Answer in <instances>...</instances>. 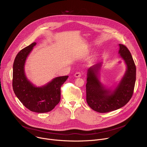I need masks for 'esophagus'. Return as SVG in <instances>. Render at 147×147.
Returning <instances> with one entry per match:
<instances>
[{"label":"esophagus","instance_id":"esophagus-1","mask_svg":"<svg viewBox=\"0 0 147 147\" xmlns=\"http://www.w3.org/2000/svg\"><path fill=\"white\" fill-rule=\"evenodd\" d=\"M74 76L76 77H80L81 76V73L80 72V71H78V72H76L75 74H74Z\"/></svg>","mask_w":147,"mask_h":147}]
</instances>
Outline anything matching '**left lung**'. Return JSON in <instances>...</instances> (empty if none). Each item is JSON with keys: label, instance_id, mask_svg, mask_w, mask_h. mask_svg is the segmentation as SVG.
Returning <instances> with one entry per match:
<instances>
[{"label": "left lung", "instance_id": "obj_1", "mask_svg": "<svg viewBox=\"0 0 147 147\" xmlns=\"http://www.w3.org/2000/svg\"><path fill=\"white\" fill-rule=\"evenodd\" d=\"M119 53L127 69L118 86L113 91L105 88L97 77L101 63L90 67L87 73L86 100L88 106L99 113L117 110L127 104L131 98L136 80V67L128 48L119 44Z\"/></svg>", "mask_w": 147, "mask_h": 147}]
</instances>
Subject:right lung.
<instances>
[{"label":"right lung","mask_w":147,"mask_h":147,"mask_svg":"<svg viewBox=\"0 0 147 147\" xmlns=\"http://www.w3.org/2000/svg\"><path fill=\"white\" fill-rule=\"evenodd\" d=\"M36 45L32 43L21 50L14 61L13 89L20 102L28 109L36 113L50 112L60 100V88L68 76L56 77L46 86L36 87L27 78L24 73L26 60Z\"/></svg>","instance_id":"right-lung-1"}]
</instances>
